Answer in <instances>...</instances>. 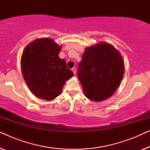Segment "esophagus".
Listing matches in <instances>:
<instances>
[{"instance_id":"esophagus-1","label":"esophagus","mask_w":150,"mask_h":150,"mask_svg":"<svg viewBox=\"0 0 150 150\" xmlns=\"http://www.w3.org/2000/svg\"><path fill=\"white\" fill-rule=\"evenodd\" d=\"M71 71H73L74 74V75H76V70L75 67H73V68H71Z\"/></svg>"}]
</instances>
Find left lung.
I'll return each mask as SVG.
<instances>
[{"label":"left lung","instance_id":"left-lung-1","mask_svg":"<svg viewBox=\"0 0 150 150\" xmlns=\"http://www.w3.org/2000/svg\"><path fill=\"white\" fill-rule=\"evenodd\" d=\"M124 63L118 50L107 43L85 48L78 65V77L85 95L93 101L111 96L120 85Z\"/></svg>","mask_w":150,"mask_h":150}]
</instances>
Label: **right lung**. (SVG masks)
<instances>
[{
	"instance_id": "add662e5",
	"label": "right lung",
	"mask_w": 150,
	"mask_h": 150,
	"mask_svg": "<svg viewBox=\"0 0 150 150\" xmlns=\"http://www.w3.org/2000/svg\"><path fill=\"white\" fill-rule=\"evenodd\" d=\"M61 46L49 38L33 41L24 49L21 59L24 81L39 98L52 100L60 95L65 81L74 76L64 59Z\"/></svg>"
}]
</instances>
